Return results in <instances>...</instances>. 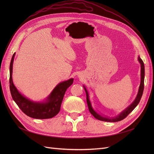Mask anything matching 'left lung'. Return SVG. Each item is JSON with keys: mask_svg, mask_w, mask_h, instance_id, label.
<instances>
[{"mask_svg": "<svg viewBox=\"0 0 154 154\" xmlns=\"http://www.w3.org/2000/svg\"><path fill=\"white\" fill-rule=\"evenodd\" d=\"M138 60L140 63L141 66V74H140V84L139 86V91H138V94H137V95L135 99L134 100V101L129 106L127 109H125L124 111H122V112L120 113L119 115H118L117 117H104L99 114H98L97 112H95L94 109L92 107V105L91 103V101L89 100V96H88V91H87L86 88L85 87V86L84 85V90L86 92V97H87V103L88 105V110H89V112H91V114L97 119H98L99 120H102V121H105V122H119V121L122 120L123 119H124L130 113L137 107V105L139 104L141 97L143 94V88H144V76H145V68H144V64H143V62L142 61V60L140 59V57L139 56L138 57Z\"/></svg>", "mask_w": 154, "mask_h": 154, "instance_id": "left-lung-1", "label": "left lung"}]
</instances>
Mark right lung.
I'll use <instances>...</instances> for the list:
<instances>
[{"instance_id":"obj_1","label":"right lung","mask_w":154,"mask_h":154,"mask_svg":"<svg viewBox=\"0 0 154 154\" xmlns=\"http://www.w3.org/2000/svg\"><path fill=\"white\" fill-rule=\"evenodd\" d=\"M14 54L10 64V91L12 97L21 110L27 116L38 119L52 118L58 114L60 110L61 103L67 88L74 82V79H70L66 81L59 83L51 94L47 97L45 101L42 102H33L22 95L15 87L12 80V69Z\"/></svg>"}]
</instances>
